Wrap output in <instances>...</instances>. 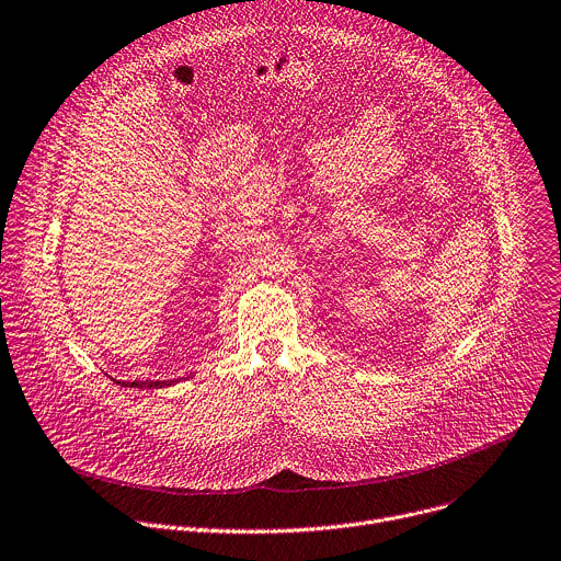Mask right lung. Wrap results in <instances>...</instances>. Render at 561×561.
I'll list each match as a JSON object with an SVG mask.
<instances>
[{
    "mask_svg": "<svg viewBox=\"0 0 561 561\" xmlns=\"http://www.w3.org/2000/svg\"><path fill=\"white\" fill-rule=\"evenodd\" d=\"M122 386H130V388H164V386H171V381H133V383L124 381Z\"/></svg>",
    "mask_w": 561,
    "mask_h": 561,
    "instance_id": "right-lung-1",
    "label": "right lung"
}]
</instances>
